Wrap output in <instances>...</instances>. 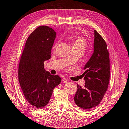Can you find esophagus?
Segmentation results:
<instances>
[{
  "instance_id": "obj_1",
  "label": "esophagus",
  "mask_w": 129,
  "mask_h": 129,
  "mask_svg": "<svg viewBox=\"0 0 129 129\" xmlns=\"http://www.w3.org/2000/svg\"><path fill=\"white\" fill-rule=\"evenodd\" d=\"M68 81V80H67V79H65V78H64L62 79V83H67Z\"/></svg>"
}]
</instances>
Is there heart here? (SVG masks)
Returning <instances> with one entry per match:
<instances>
[{
  "mask_svg": "<svg viewBox=\"0 0 129 129\" xmlns=\"http://www.w3.org/2000/svg\"><path fill=\"white\" fill-rule=\"evenodd\" d=\"M69 40L72 44L73 49L79 48L82 50H84L87 45V42L85 38L81 35H72L69 37ZM59 42H57L55 44L54 48L55 49L58 45Z\"/></svg>",
  "mask_w": 129,
  "mask_h": 129,
  "instance_id": "1",
  "label": "heart"
}]
</instances>
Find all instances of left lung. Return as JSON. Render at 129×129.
<instances>
[{
    "label": "left lung",
    "mask_w": 129,
    "mask_h": 129,
    "mask_svg": "<svg viewBox=\"0 0 129 129\" xmlns=\"http://www.w3.org/2000/svg\"><path fill=\"white\" fill-rule=\"evenodd\" d=\"M94 33V53L84 68L85 84L84 87L77 84L74 98L76 105L85 110H90L100 103L110 80V59L106 43L95 30Z\"/></svg>",
    "instance_id": "left-lung-1"
}]
</instances>
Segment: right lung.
I'll return each mask as SVG.
<instances>
[{
	"mask_svg": "<svg viewBox=\"0 0 129 129\" xmlns=\"http://www.w3.org/2000/svg\"><path fill=\"white\" fill-rule=\"evenodd\" d=\"M56 33L48 26L38 27L29 35L24 46L18 68V79L25 99L37 108L45 106L53 89L61 83L59 75L44 69L51 57Z\"/></svg>",
	"mask_w": 129,
	"mask_h": 129,
	"instance_id": "1",
	"label": "right lung"
}]
</instances>
